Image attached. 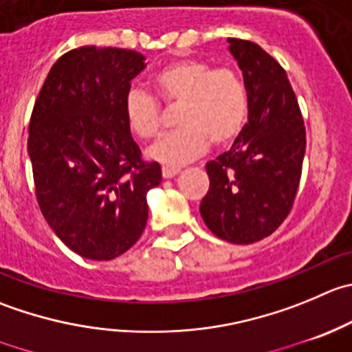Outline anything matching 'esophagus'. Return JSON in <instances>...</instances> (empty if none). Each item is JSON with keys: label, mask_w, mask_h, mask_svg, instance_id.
I'll return each instance as SVG.
<instances>
[{"label": "esophagus", "mask_w": 352, "mask_h": 352, "mask_svg": "<svg viewBox=\"0 0 352 352\" xmlns=\"http://www.w3.org/2000/svg\"><path fill=\"white\" fill-rule=\"evenodd\" d=\"M163 179H173L175 175H179L180 168H172V166H163Z\"/></svg>", "instance_id": "esophagus-1"}]
</instances>
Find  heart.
<instances>
[{
  "label": "heart",
  "mask_w": 352,
  "mask_h": 352,
  "mask_svg": "<svg viewBox=\"0 0 352 352\" xmlns=\"http://www.w3.org/2000/svg\"><path fill=\"white\" fill-rule=\"evenodd\" d=\"M160 100L177 107L179 131L170 132L148 149V156L166 166H180L199 158L210 146H227L248 122L249 98L244 82L230 68H213L199 58L166 65L153 77ZM127 127L139 139H153L162 129V104L141 89L125 96Z\"/></svg>",
  "instance_id": "1"
}]
</instances>
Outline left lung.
I'll use <instances>...</instances> for the list:
<instances>
[{
  "label": "left lung",
  "mask_w": 352,
  "mask_h": 352,
  "mask_svg": "<svg viewBox=\"0 0 352 352\" xmlns=\"http://www.w3.org/2000/svg\"><path fill=\"white\" fill-rule=\"evenodd\" d=\"M249 98L248 124L227 153L208 162L201 217L217 237L251 244L291 213L306 151V131L287 74L256 43L228 37Z\"/></svg>",
  "instance_id": "1"
}]
</instances>
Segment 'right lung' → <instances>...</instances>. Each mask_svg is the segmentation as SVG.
<instances>
[{
	"label": "right lung",
	"instance_id": "right-lung-1",
	"mask_svg": "<svg viewBox=\"0 0 352 352\" xmlns=\"http://www.w3.org/2000/svg\"><path fill=\"white\" fill-rule=\"evenodd\" d=\"M141 53L82 46L58 58L34 104L29 158L41 213L65 245L107 261L138 242L162 166L144 162L125 120Z\"/></svg>",
	"mask_w": 352,
	"mask_h": 352
}]
</instances>
